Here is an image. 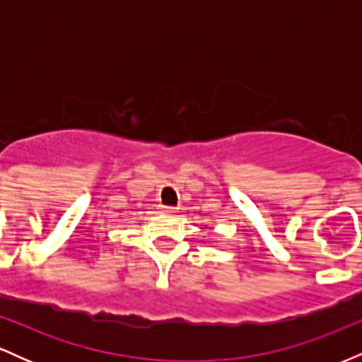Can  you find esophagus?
Returning <instances> with one entry per match:
<instances>
[{
    "instance_id": "1",
    "label": "esophagus",
    "mask_w": 362,
    "mask_h": 362,
    "mask_svg": "<svg viewBox=\"0 0 362 362\" xmlns=\"http://www.w3.org/2000/svg\"><path fill=\"white\" fill-rule=\"evenodd\" d=\"M161 209H163V213H167V214H175V213H177V209H175V207L161 206Z\"/></svg>"
}]
</instances>
